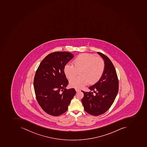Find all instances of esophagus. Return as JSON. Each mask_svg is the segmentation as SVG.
Here are the masks:
<instances>
[{
  "mask_svg": "<svg viewBox=\"0 0 147 147\" xmlns=\"http://www.w3.org/2000/svg\"><path fill=\"white\" fill-rule=\"evenodd\" d=\"M76 92H77L80 91V89H77V88H76Z\"/></svg>",
  "mask_w": 147,
  "mask_h": 147,
  "instance_id": "34e87169",
  "label": "esophagus"
}]
</instances>
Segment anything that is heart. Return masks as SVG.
<instances>
[{
	"instance_id": "1",
	"label": "heart",
	"mask_w": 147,
	"mask_h": 147,
	"mask_svg": "<svg viewBox=\"0 0 147 147\" xmlns=\"http://www.w3.org/2000/svg\"><path fill=\"white\" fill-rule=\"evenodd\" d=\"M105 64L102 58L90 54L83 53L76 57L73 63L65 66L64 72L69 79L76 76L80 71L79 76L72 79L70 85L74 88H82L87 83L97 82L102 77L105 70Z\"/></svg>"
}]
</instances>
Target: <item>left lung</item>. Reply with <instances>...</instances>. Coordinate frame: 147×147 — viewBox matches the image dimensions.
<instances>
[{"mask_svg":"<svg viewBox=\"0 0 147 147\" xmlns=\"http://www.w3.org/2000/svg\"><path fill=\"white\" fill-rule=\"evenodd\" d=\"M98 53L105 60V70L100 79L89 89L95 93L82 91V99L84 109L94 116L106 112L114 103L119 91V80L115 69L111 60L102 53Z\"/></svg>","mask_w":147,"mask_h":147,"instance_id":"obj_1","label":"left lung"}]
</instances>
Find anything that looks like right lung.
<instances>
[{
  "label": "right lung",
  "instance_id": "1",
  "mask_svg": "<svg viewBox=\"0 0 147 147\" xmlns=\"http://www.w3.org/2000/svg\"><path fill=\"white\" fill-rule=\"evenodd\" d=\"M71 53L56 52L45 57L35 75L33 86L36 97L42 109L51 115H60L67 111L76 93L74 88L67 89L68 80L65 65L74 57Z\"/></svg>",
  "mask_w": 147,
  "mask_h": 147
}]
</instances>
